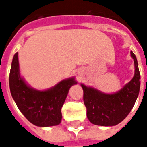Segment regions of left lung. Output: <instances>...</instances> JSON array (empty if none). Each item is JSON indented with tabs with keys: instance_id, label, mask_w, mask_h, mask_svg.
<instances>
[{
	"instance_id": "8db88e82",
	"label": "left lung",
	"mask_w": 147,
	"mask_h": 147,
	"mask_svg": "<svg viewBox=\"0 0 147 147\" xmlns=\"http://www.w3.org/2000/svg\"><path fill=\"white\" fill-rule=\"evenodd\" d=\"M135 63V76L119 92L106 94L92 87L81 85L88 120L95 125L114 126L129 114L139 95L140 73L136 55L131 51Z\"/></svg>"
}]
</instances>
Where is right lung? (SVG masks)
Here are the masks:
<instances>
[{
    "mask_svg": "<svg viewBox=\"0 0 147 147\" xmlns=\"http://www.w3.org/2000/svg\"><path fill=\"white\" fill-rule=\"evenodd\" d=\"M76 83L75 79L70 78L45 91L32 89L20 76L18 53L13 57L9 74L11 96L24 117L36 126H55L61 123V108L70 87Z\"/></svg>",
    "mask_w": 147,
    "mask_h": 147,
    "instance_id": "obj_1",
    "label": "right lung"
}]
</instances>
